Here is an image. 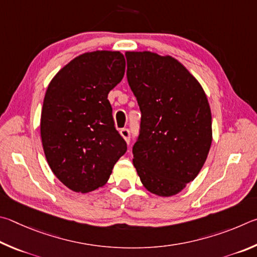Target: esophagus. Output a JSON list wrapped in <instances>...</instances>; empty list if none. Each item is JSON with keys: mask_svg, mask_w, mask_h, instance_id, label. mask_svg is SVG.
<instances>
[{"mask_svg": "<svg viewBox=\"0 0 257 257\" xmlns=\"http://www.w3.org/2000/svg\"><path fill=\"white\" fill-rule=\"evenodd\" d=\"M119 133H120V136L125 139L126 142H130V138H131V132H130L128 128H121Z\"/></svg>", "mask_w": 257, "mask_h": 257, "instance_id": "esophagus-1", "label": "esophagus"}]
</instances>
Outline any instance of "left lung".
Wrapping results in <instances>:
<instances>
[{
    "instance_id": "left-lung-1",
    "label": "left lung",
    "mask_w": 257,
    "mask_h": 257,
    "mask_svg": "<svg viewBox=\"0 0 257 257\" xmlns=\"http://www.w3.org/2000/svg\"><path fill=\"white\" fill-rule=\"evenodd\" d=\"M127 81L141 110L133 165L148 191L172 196L194 181L212 142L203 88L176 58L126 52Z\"/></svg>"
}]
</instances>
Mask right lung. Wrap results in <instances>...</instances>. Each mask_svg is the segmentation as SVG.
Wrapping results in <instances>:
<instances>
[{
  "instance_id": "obj_1",
  "label": "right lung",
  "mask_w": 257,
  "mask_h": 257,
  "mask_svg": "<svg viewBox=\"0 0 257 257\" xmlns=\"http://www.w3.org/2000/svg\"><path fill=\"white\" fill-rule=\"evenodd\" d=\"M119 52H88L52 79L40 117V137L54 175L76 193L107 183L127 146L116 131L108 93L123 79Z\"/></svg>"
}]
</instances>
